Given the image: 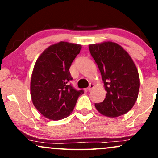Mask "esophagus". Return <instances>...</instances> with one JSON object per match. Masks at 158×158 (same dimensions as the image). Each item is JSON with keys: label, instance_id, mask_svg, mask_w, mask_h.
Listing matches in <instances>:
<instances>
[{"label": "esophagus", "instance_id": "34e87169", "mask_svg": "<svg viewBox=\"0 0 158 158\" xmlns=\"http://www.w3.org/2000/svg\"><path fill=\"white\" fill-rule=\"evenodd\" d=\"M94 87V84H92V83H90V84L89 85V87H88V91H90V90L93 89Z\"/></svg>", "mask_w": 158, "mask_h": 158}]
</instances>
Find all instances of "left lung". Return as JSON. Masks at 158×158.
Masks as SVG:
<instances>
[{"label":"left lung","mask_w":158,"mask_h":158,"mask_svg":"<svg viewBox=\"0 0 158 158\" xmlns=\"http://www.w3.org/2000/svg\"><path fill=\"white\" fill-rule=\"evenodd\" d=\"M104 82L106 96L103 102L95 103L102 115L117 117L129 111L138 97L139 78L128 53L117 43L107 41L89 45Z\"/></svg>","instance_id":"8db88e82"}]
</instances>
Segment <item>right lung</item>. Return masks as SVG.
<instances>
[{"label": "right lung", "instance_id": "add662e5", "mask_svg": "<svg viewBox=\"0 0 158 158\" xmlns=\"http://www.w3.org/2000/svg\"><path fill=\"white\" fill-rule=\"evenodd\" d=\"M81 48L79 44L60 41L47 48L36 61L30 94L34 106L46 118H66L84 94L83 90H76L69 84L73 79L69 69Z\"/></svg>", "mask_w": 158, "mask_h": 158}]
</instances>
